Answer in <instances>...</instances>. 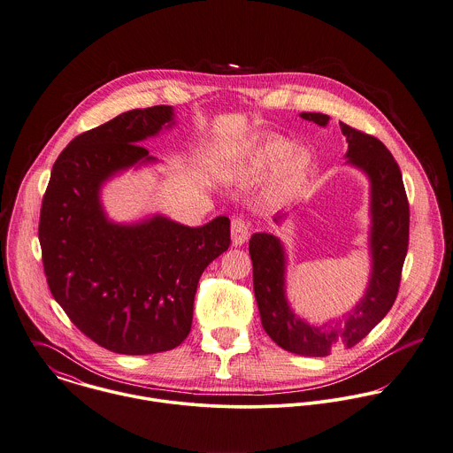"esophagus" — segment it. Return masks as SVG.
<instances>
[{"label": "esophagus", "mask_w": 453, "mask_h": 453, "mask_svg": "<svg viewBox=\"0 0 453 453\" xmlns=\"http://www.w3.org/2000/svg\"><path fill=\"white\" fill-rule=\"evenodd\" d=\"M249 229H250V226L247 220H243L240 217H234L231 220V238H233L234 247H242L249 240V236H250Z\"/></svg>", "instance_id": "1"}]
</instances>
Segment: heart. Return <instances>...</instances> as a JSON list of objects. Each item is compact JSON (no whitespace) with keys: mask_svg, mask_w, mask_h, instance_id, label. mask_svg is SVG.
Instances as JSON below:
<instances>
[{"mask_svg":"<svg viewBox=\"0 0 453 453\" xmlns=\"http://www.w3.org/2000/svg\"><path fill=\"white\" fill-rule=\"evenodd\" d=\"M313 166V154L308 147L290 145L285 138L273 136L250 147L236 166V175L245 180H257L270 172L266 192L281 199L306 180Z\"/></svg>","mask_w":453,"mask_h":453,"instance_id":"obj_1","label":"heart"}]
</instances>
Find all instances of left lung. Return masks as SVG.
Here are the masks:
<instances>
[{"label":"left lung","mask_w":453,"mask_h":453,"mask_svg":"<svg viewBox=\"0 0 453 453\" xmlns=\"http://www.w3.org/2000/svg\"><path fill=\"white\" fill-rule=\"evenodd\" d=\"M304 120L327 126L329 115L301 113ZM347 136V165L367 177L369 201V256L371 273L359 303L340 319L322 326L303 320L288 304L285 290L287 254L281 240L270 233H256L250 238V259L254 266V294L265 331L287 352L306 357H326L340 349H352L392 308L401 272L408 252L410 206L401 170L387 147L371 134L340 122ZM287 217L278 213L273 220L281 224Z\"/></svg>","instance_id":"8db88e82"}]
</instances>
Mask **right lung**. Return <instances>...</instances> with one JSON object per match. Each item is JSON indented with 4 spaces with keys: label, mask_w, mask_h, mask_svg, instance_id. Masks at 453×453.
Instances as JSON below:
<instances>
[{
    "label": "right lung",
    "mask_w": 453,
    "mask_h": 453,
    "mask_svg": "<svg viewBox=\"0 0 453 453\" xmlns=\"http://www.w3.org/2000/svg\"><path fill=\"white\" fill-rule=\"evenodd\" d=\"M173 124V108L159 104L79 134L54 163L42 201L38 238L50 292L88 338L115 354L179 347L201 274L231 243L224 215L188 227L165 215L117 224L103 210V185L156 163L140 143Z\"/></svg>",
    "instance_id": "add662e5"
}]
</instances>
